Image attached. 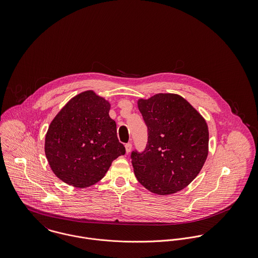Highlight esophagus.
<instances>
[{"label": "esophagus", "instance_id": "34e87169", "mask_svg": "<svg viewBox=\"0 0 258 258\" xmlns=\"http://www.w3.org/2000/svg\"><path fill=\"white\" fill-rule=\"evenodd\" d=\"M125 149H126V153H129L131 151V149H132V144L131 143H127L125 145Z\"/></svg>", "mask_w": 258, "mask_h": 258}]
</instances>
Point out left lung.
I'll use <instances>...</instances> for the list:
<instances>
[{"label": "left lung", "mask_w": 258, "mask_h": 258, "mask_svg": "<svg viewBox=\"0 0 258 258\" xmlns=\"http://www.w3.org/2000/svg\"><path fill=\"white\" fill-rule=\"evenodd\" d=\"M138 108L147 125L148 142L142 153H131L135 176L154 194H175L199 175L207 160L208 124L178 94L139 99Z\"/></svg>", "instance_id": "obj_1"}]
</instances>
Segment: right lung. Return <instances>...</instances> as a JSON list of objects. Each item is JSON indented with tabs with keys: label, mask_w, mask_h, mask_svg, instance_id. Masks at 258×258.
<instances>
[{
	"label": "right lung",
	"mask_w": 258,
	"mask_h": 258,
	"mask_svg": "<svg viewBox=\"0 0 258 258\" xmlns=\"http://www.w3.org/2000/svg\"><path fill=\"white\" fill-rule=\"evenodd\" d=\"M109 110L107 100L87 90L72 98L51 121L44 152L62 182L76 187L94 184L105 176L112 162L125 154Z\"/></svg>",
	"instance_id": "add662e5"
}]
</instances>
